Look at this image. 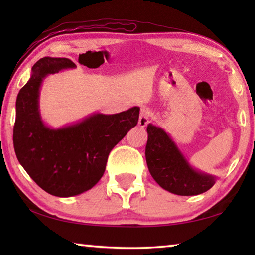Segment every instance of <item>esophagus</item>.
Listing matches in <instances>:
<instances>
[{"mask_svg":"<svg viewBox=\"0 0 255 255\" xmlns=\"http://www.w3.org/2000/svg\"><path fill=\"white\" fill-rule=\"evenodd\" d=\"M147 124H148V109L147 108H141L139 119H138V126L144 128L145 126H147Z\"/></svg>","mask_w":255,"mask_h":255,"instance_id":"1","label":"esophagus"}]
</instances>
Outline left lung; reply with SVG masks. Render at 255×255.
<instances>
[{
    "mask_svg": "<svg viewBox=\"0 0 255 255\" xmlns=\"http://www.w3.org/2000/svg\"><path fill=\"white\" fill-rule=\"evenodd\" d=\"M147 133L146 163L159 187L178 196H197L216 183L217 176L205 173L189 163L169 132L148 124Z\"/></svg>",
    "mask_w": 255,
    "mask_h": 255,
    "instance_id": "left-lung-1",
    "label": "left lung"
}]
</instances>
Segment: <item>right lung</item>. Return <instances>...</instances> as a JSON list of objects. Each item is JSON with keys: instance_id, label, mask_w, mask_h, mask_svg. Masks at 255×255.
<instances>
[{"instance_id": "add662e5", "label": "right lung", "mask_w": 255, "mask_h": 255, "mask_svg": "<svg viewBox=\"0 0 255 255\" xmlns=\"http://www.w3.org/2000/svg\"><path fill=\"white\" fill-rule=\"evenodd\" d=\"M75 67L67 58L39 59L15 102L16 157L30 178L56 197L77 196L93 188L105 173L111 149L139 118V107H132L115 115L96 112L59 128L48 126L40 114L42 82L51 74Z\"/></svg>"}]
</instances>
